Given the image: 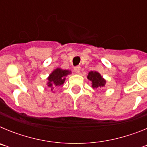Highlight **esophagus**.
Returning <instances> with one entry per match:
<instances>
[{
    "label": "esophagus",
    "mask_w": 147,
    "mask_h": 147,
    "mask_svg": "<svg viewBox=\"0 0 147 147\" xmlns=\"http://www.w3.org/2000/svg\"><path fill=\"white\" fill-rule=\"evenodd\" d=\"M80 69H81L80 66H76V67H74V71L76 74H79L80 72Z\"/></svg>",
    "instance_id": "obj_1"
}]
</instances>
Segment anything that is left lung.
Listing matches in <instances>:
<instances>
[{
    "label": "left lung",
    "mask_w": 147,
    "mask_h": 147,
    "mask_svg": "<svg viewBox=\"0 0 147 147\" xmlns=\"http://www.w3.org/2000/svg\"><path fill=\"white\" fill-rule=\"evenodd\" d=\"M88 79L92 81V87L94 89H99L105 86V81L102 76L96 71H90L88 74Z\"/></svg>",
    "instance_id": "8db88e82"
}]
</instances>
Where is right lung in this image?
Instances as JSON below:
<instances>
[{"label":"right lung","mask_w":147,"mask_h":147,"mask_svg":"<svg viewBox=\"0 0 147 147\" xmlns=\"http://www.w3.org/2000/svg\"><path fill=\"white\" fill-rule=\"evenodd\" d=\"M69 71L66 70H62L60 68L54 70L48 78L49 82H48V86L50 88L51 90H53L54 87H57L62 85L65 82V76L70 74Z\"/></svg>","instance_id":"right-lung-1"}]
</instances>
